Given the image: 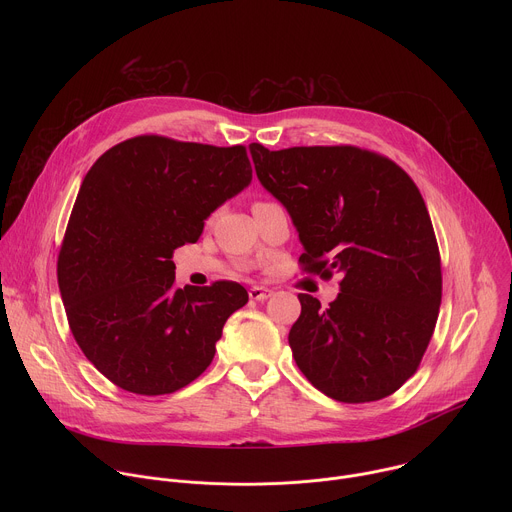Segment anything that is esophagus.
<instances>
[{
    "instance_id": "esophagus-1",
    "label": "esophagus",
    "mask_w": 512,
    "mask_h": 512,
    "mask_svg": "<svg viewBox=\"0 0 512 512\" xmlns=\"http://www.w3.org/2000/svg\"><path fill=\"white\" fill-rule=\"evenodd\" d=\"M271 294H273L271 289L261 287V285H255V287L249 289V298H251L253 302H265L267 298H271Z\"/></svg>"
}]
</instances>
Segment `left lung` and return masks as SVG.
<instances>
[{
    "instance_id": "obj_1",
    "label": "left lung",
    "mask_w": 512,
    "mask_h": 512,
    "mask_svg": "<svg viewBox=\"0 0 512 512\" xmlns=\"http://www.w3.org/2000/svg\"><path fill=\"white\" fill-rule=\"evenodd\" d=\"M261 186L294 223L312 273H340L328 308L300 294L289 346L306 379L342 403L379 401L419 367L442 302L431 218L413 180L352 145L269 152L251 143Z\"/></svg>"
}]
</instances>
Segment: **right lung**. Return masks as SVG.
<instances>
[{
	"mask_svg": "<svg viewBox=\"0 0 512 512\" xmlns=\"http://www.w3.org/2000/svg\"><path fill=\"white\" fill-rule=\"evenodd\" d=\"M243 145L141 135L87 172L58 255V287L77 344L95 369L137 395L174 393L200 377L233 312L249 302L235 281L174 285L172 255L243 192Z\"/></svg>",
	"mask_w": 512,
	"mask_h": 512,
	"instance_id": "1",
	"label": "right lung"
}]
</instances>
